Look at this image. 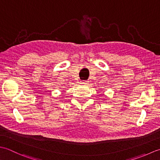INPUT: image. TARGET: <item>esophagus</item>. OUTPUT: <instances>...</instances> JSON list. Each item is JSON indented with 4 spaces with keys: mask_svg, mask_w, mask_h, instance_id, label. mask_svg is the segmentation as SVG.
<instances>
[{
    "mask_svg": "<svg viewBox=\"0 0 160 160\" xmlns=\"http://www.w3.org/2000/svg\"><path fill=\"white\" fill-rule=\"evenodd\" d=\"M80 84L82 86H87V84H88V81H81V82H80Z\"/></svg>",
    "mask_w": 160,
    "mask_h": 160,
    "instance_id": "esophagus-1",
    "label": "esophagus"
}]
</instances>
